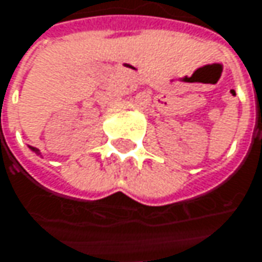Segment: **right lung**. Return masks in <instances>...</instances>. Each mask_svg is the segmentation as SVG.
<instances>
[{
	"label": "right lung",
	"instance_id": "right-lung-1",
	"mask_svg": "<svg viewBox=\"0 0 262 262\" xmlns=\"http://www.w3.org/2000/svg\"><path fill=\"white\" fill-rule=\"evenodd\" d=\"M31 149H32L33 151H36V153H38V149H35V147H31Z\"/></svg>",
	"mask_w": 262,
	"mask_h": 262
}]
</instances>
